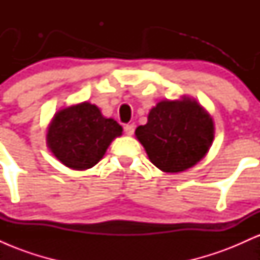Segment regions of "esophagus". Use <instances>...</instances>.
I'll use <instances>...</instances> for the list:
<instances>
[{
	"label": "esophagus",
	"mask_w": 260,
	"mask_h": 260,
	"mask_svg": "<svg viewBox=\"0 0 260 260\" xmlns=\"http://www.w3.org/2000/svg\"><path fill=\"white\" fill-rule=\"evenodd\" d=\"M134 128H136V126H134L133 123L126 124V126H124V133H126L127 136H132L134 133Z\"/></svg>",
	"instance_id": "1"
}]
</instances>
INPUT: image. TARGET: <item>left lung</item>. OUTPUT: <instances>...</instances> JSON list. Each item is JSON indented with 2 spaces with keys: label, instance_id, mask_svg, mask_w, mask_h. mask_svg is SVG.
Returning a JSON list of instances; mask_svg holds the SVG:
<instances>
[{
  "label": "left lung",
  "instance_id": "left-lung-1",
  "mask_svg": "<svg viewBox=\"0 0 260 260\" xmlns=\"http://www.w3.org/2000/svg\"><path fill=\"white\" fill-rule=\"evenodd\" d=\"M213 117L193 98L161 100L149 111L148 122L137 127L136 138L149 160L169 174L193 168L208 154L214 140Z\"/></svg>",
  "mask_w": 260,
  "mask_h": 260
}]
</instances>
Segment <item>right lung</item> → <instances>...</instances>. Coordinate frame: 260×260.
Wrapping results in <instances>:
<instances>
[{
	"label": "right lung",
	"mask_w": 260,
	"mask_h": 260,
	"mask_svg": "<svg viewBox=\"0 0 260 260\" xmlns=\"http://www.w3.org/2000/svg\"><path fill=\"white\" fill-rule=\"evenodd\" d=\"M122 131L120 124L105 117L96 105L83 101L53 115L47 127L46 144L59 162L84 171L103 159L112 140L122 136Z\"/></svg>",
	"instance_id": "obj_1"
}]
</instances>
